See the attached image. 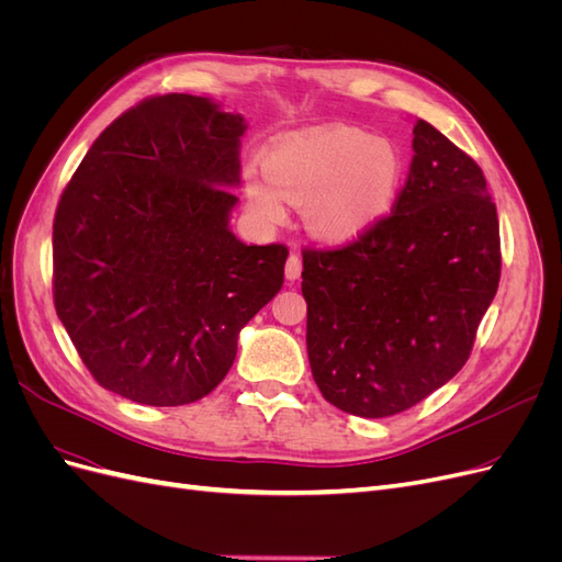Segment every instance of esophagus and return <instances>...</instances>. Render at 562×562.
<instances>
[{"label":"esophagus","mask_w":562,"mask_h":562,"mask_svg":"<svg viewBox=\"0 0 562 562\" xmlns=\"http://www.w3.org/2000/svg\"><path fill=\"white\" fill-rule=\"evenodd\" d=\"M300 271H302V260L297 258L295 252H291V258L285 260V279L288 281H297L300 279Z\"/></svg>","instance_id":"obj_1"}]
</instances>
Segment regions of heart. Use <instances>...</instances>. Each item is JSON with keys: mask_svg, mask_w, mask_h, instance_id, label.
I'll use <instances>...</instances> for the list:
<instances>
[{"mask_svg": "<svg viewBox=\"0 0 562 562\" xmlns=\"http://www.w3.org/2000/svg\"><path fill=\"white\" fill-rule=\"evenodd\" d=\"M401 149L375 133L335 126L295 133L267 149L262 176H248L246 199L265 225H281L285 203L326 244L359 239L386 215L403 184Z\"/></svg>", "mask_w": 562, "mask_h": 562, "instance_id": "obj_1", "label": "heart"}]
</instances>
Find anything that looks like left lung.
<instances>
[{
  "mask_svg": "<svg viewBox=\"0 0 562 562\" xmlns=\"http://www.w3.org/2000/svg\"><path fill=\"white\" fill-rule=\"evenodd\" d=\"M413 133L394 211L345 246L302 250L312 375L356 417L398 415L452 380L499 285L481 166L424 119Z\"/></svg>",
  "mask_w": 562,
  "mask_h": 562,
  "instance_id": "8db88e82",
  "label": "left lung"
}]
</instances>
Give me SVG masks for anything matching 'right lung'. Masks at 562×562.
I'll use <instances>...</instances> for the list:
<instances>
[{"mask_svg": "<svg viewBox=\"0 0 562 562\" xmlns=\"http://www.w3.org/2000/svg\"><path fill=\"white\" fill-rule=\"evenodd\" d=\"M244 131L209 98L149 95L98 135L60 194L56 314L119 396H209L239 330L281 291L288 248L246 246L227 227Z\"/></svg>", "mask_w": 562, "mask_h": 562, "instance_id": "1", "label": "right lung"}]
</instances>
